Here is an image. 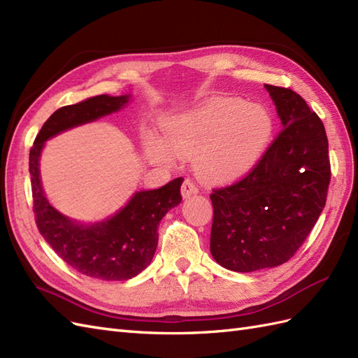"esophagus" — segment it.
<instances>
[{
	"label": "esophagus",
	"mask_w": 358,
	"mask_h": 358,
	"mask_svg": "<svg viewBox=\"0 0 358 358\" xmlns=\"http://www.w3.org/2000/svg\"><path fill=\"white\" fill-rule=\"evenodd\" d=\"M180 192H182V197H183V199H188V197H191V196H196L197 192H199V188L196 187V183H194V182L189 180V179H187L185 182L182 183Z\"/></svg>",
	"instance_id": "esophagus-1"
}]
</instances>
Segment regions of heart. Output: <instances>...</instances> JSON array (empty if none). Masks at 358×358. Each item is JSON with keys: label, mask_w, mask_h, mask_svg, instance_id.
<instances>
[{"label": "heart", "mask_w": 358, "mask_h": 358, "mask_svg": "<svg viewBox=\"0 0 358 358\" xmlns=\"http://www.w3.org/2000/svg\"><path fill=\"white\" fill-rule=\"evenodd\" d=\"M164 131L169 147L155 132L146 135L150 161L170 164V148L183 159L194 158L201 178L226 180L248 170L262 155L271 140L274 119L264 105L241 98H215L171 115Z\"/></svg>", "instance_id": "heart-1"}]
</instances>
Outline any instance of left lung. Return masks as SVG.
<instances>
[{
  "instance_id": "8db88e82",
  "label": "left lung",
  "mask_w": 358,
  "mask_h": 358,
  "mask_svg": "<svg viewBox=\"0 0 358 358\" xmlns=\"http://www.w3.org/2000/svg\"><path fill=\"white\" fill-rule=\"evenodd\" d=\"M265 89L282 132L244 179L210 194V255L236 273L287 262L320 218L331 178L321 119L291 89Z\"/></svg>"
}]
</instances>
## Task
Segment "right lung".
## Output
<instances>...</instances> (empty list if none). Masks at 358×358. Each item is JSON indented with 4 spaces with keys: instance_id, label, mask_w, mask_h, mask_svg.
Here are the masks:
<instances>
[{
    "instance_id": "add662e5",
    "label": "right lung",
    "mask_w": 358,
    "mask_h": 358,
    "mask_svg": "<svg viewBox=\"0 0 358 358\" xmlns=\"http://www.w3.org/2000/svg\"><path fill=\"white\" fill-rule=\"evenodd\" d=\"M132 94H99L57 110L45 122L30 150V176L36 224L41 235L64 262L87 277L122 282L146 269L158 245L164 215L178 206L183 178L158 189L135 191L127 205L94 223H81L57 210L42 187L41 155L46 141L64 131L117 113Z\"/></svg>"
}]
</instances>
